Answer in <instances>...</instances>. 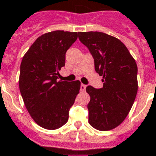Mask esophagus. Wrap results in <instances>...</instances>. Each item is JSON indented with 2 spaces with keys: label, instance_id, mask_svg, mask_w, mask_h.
Masks as SVG:
<instances>
[{
  "label": "esophagus",
  "instance_id": "obj_1",
  "mask_svg": "<svg viewBox=\"0 0 156 156\" xmlns=\"http://www.w3.org/2000/svg\"><path fill=\"white\" fill-rule=\"evenodd\" d=\"M85 89H86V85H84V84H83V83H82L81 86H80V90H81V91H84Z\"/></svg>",
  "mask_w": 156,
  "mask_h": 156
}]
</instances>
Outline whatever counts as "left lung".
Listing matches in <instances>:
<instances>
[{"label":"left lung","instance_id":"1","mask_svg":"<svg viewBox=\"0 0 156 156\" xmlns=\"http://www.w3.org/2000/svg\"><path fill=\"white\" fill-rule=\"evenodd\" d=\"M78 39L94 59V68L103 77V88L88 86L89 123L97 130L109 131L127 117L138 92V67L125 44L102 32H79Z\"/></svg>","mask_w":156,"mask_h":156}]
</instances>
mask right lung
Masks as SVG:
<instances>
[{"label": "right lung", "mask_w": 156, "mask_h": 156, "mask_svg": "<svg viewBox=\"0 0 156 156\" xmlns=\"http://www.w3.org/2000/svg\"><path fill=\"white\" fill-rule=\"evenodd\" d=\"M78 38L77 32L45 33L30 46L22 60L19 89L29 115L48 130L62 127L79 93L78 80H57L65 66L66 52Z\"/></svg>", "instance_id": "1"}]
</instances>
